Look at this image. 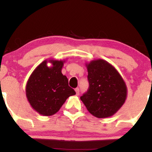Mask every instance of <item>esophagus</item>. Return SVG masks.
<instances>
[{"label":"esophagus","instance_id":"34e87169","mask_svg":"<svg viewBox=\"0 0 152 152\" xmlns=\"http://www.w3.org/2000/svg\"><path fill=\"white\" fill-rule=\"evenodd\" d=\"M75 91H76V95H79V92H80V91H79V88H76V89H75Z\"/></svg>","mask_w":152,"mask_h":152}]
</instances>
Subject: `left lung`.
<instances>
[{
    "mask_svg": "<svg viewBox=\"0 0 152 152\" xmlns=\"http://www.w3.org/2000/svg\"><path fill=\"white\" fill-rule=\"evenodd\" d=\"M86 67L89 87L81 100L96 117L113 116L126 101V83L114 66L103 59L92 61Z\"/></svg>",
    "mask_w": 152,
    "mask_h": 152,
    "instance_id": "obj_1",
    "label": "left lung"
}]
</instances>
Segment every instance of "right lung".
I'll return each instance as SVG.
<instances>
[{
	"label": "right lung",
	"instance_id": "right-lung-1",
	"mask_svg": "<svg viewBox=\"0 0 152 152\" xmlns=\"http://www.w3.org/2000/svg\"><path fill=\"white\" fill-rule=\"evenodd\" d=\"M52 66L48 67L47 63ZM65 61L47 60L40 64L28 80L26 94L35 111L43 116H51L58 112L66 100L76 94L69 86V81L61 73Z\"/></svg>",
	"mask_w": 152,
	"mask_h": 152
}]
</instances>
